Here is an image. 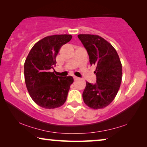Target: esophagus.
Instances as JSON below:
<instances>
[{
  "mask_svg": "<svg viewBox=\"0 0 147 147\" xmlns=\"http://www.w3.org/2000/svg\"><path fill=\"white\" fill-rule=\"evenodd\" d=\"M74 80H78V77H76V76H74Z\"/></svg>",
  "mask_w": 147,
  "mask_h": 147,
  "instance_id": "obj_1",
  "label": "esophagus"
}]
</instances>
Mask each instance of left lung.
Here are the masks:
<instances>
[{
	"label": "left lung",
	"mask_w": 147,
	"mask_h": 147,
	"mask_svg": "<svg viewBox=\"0 0 147 147\" xmlns=\"http://www.w3.org/2000/svg\"><path fill=\"white\" fill-rule=\"evenodd\" d=\"M87 50L91 65L96 66V82H86L82 97L84 103L94 110L108 106L115 98L122 82V63L116 49L97 35H78Z\"/></svg>",
	"instance_id": "1"
}]
</instances>
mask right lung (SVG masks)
I'll use <instances>...</instances> for the list:
<instances>
[{
  "label": "right lung",
  "mask_w": 147,
  "mask_h": 147,
  "mask_svg": "<svg viewBox=\"0 0 147 147\" xmlns=\"http://www.w3.org/2000/svg\"><path fill=\"white\" fill-rule=\"evenodd\" d=\"M71 38V35L44 37L33 45L26 58L24 64L26 86L32 100L42 108H59L67 99L73 78L59 77L50 69L55 65L60 48Z\"/></svg>",
  "instance_id": "add662e5"
}]
</instances>
